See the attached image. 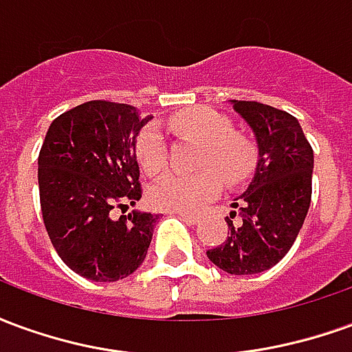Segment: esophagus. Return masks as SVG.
Returning a JSON list of instances; mask_svg holds the SVG:
<instances>
[{
  "instance_id": "obj_1",
  "label": "esophagus",
  "mask_w": 352,
  "mask_h": 352,
  "mask_svg": "<svg viewBox=\"0 0 352 352\" xmlns=\"http://www.w3.org/2000/svg\"><path fill=\"white\" fill-rule=\"evenodd\" d=\"M179 219H183L184 222H188V224H198L199 222V217L196 214H190V213H175Z\"/></svg>"
}]
</instances>
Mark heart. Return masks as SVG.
I'll list each match as a JSON object with an SVG mask.
<instances>
[{
  "label": "heart",
  "instance_id": "obj_1",
  "mask_svg": "<svg viewBox=\"0 0 352 352\" xmlns=\"http://www.w3.org/2000/svg\"><path fill=\"white\" fill-rule=\"evenodd\" d=\"M171 130L204 143L196 173L168 171L148 188V199L156 209L194 213L219 196L222 179L228 184L243 183L252 175L258 151L251 139L234 131L232 118L211 107H190L169 116ZM135 158L146 175L166 166V143L154 126H146L135 139Z\"/></svg>",
  "mask_w": 352,
  "mask_h": 352
}]
</instances>
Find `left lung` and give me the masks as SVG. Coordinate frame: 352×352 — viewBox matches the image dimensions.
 Masks as SVG:
<instances>
[{
	"instance_id": "8db88e82",
	"label": "left lung",
	"mask_w": 352,
	"mask_h": 352,
	"mask_svg": "<svg viewBox=\"0 0 352 352\" xmlns=\"http://www.w3.org/2000/svg\"><path fill=\"white\" fill-rule=\"evenodd\" d=\"M230 103L251 126L258 162L252 183L226 217V241L209 249L207 258L232 275H254L277 264L302 230L311 204L313 148L287 111L258 101Z\"/></svg>"
}]
</instances>
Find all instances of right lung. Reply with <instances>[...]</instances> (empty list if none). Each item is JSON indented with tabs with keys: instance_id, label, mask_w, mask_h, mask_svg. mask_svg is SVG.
<instances>
[{
	"instance_id": "obj_1",
	"label": "right lung",
	"mask_w": 352,
	"mask_h": 352,
	"mask_svg": "<svg viewBox=\"0 0 352 352\" xmlns=\"http://www.w3.org/2000/svg\"><path fill=\"white\" fill-rule=\"evenodd\" d=\"M153 116L94 100L52 120L39 153V199L52 247L85 279L113 283L143 264L158 214L133 211L141 198L135 139Z\"/></svg>"
}]
</instances>
